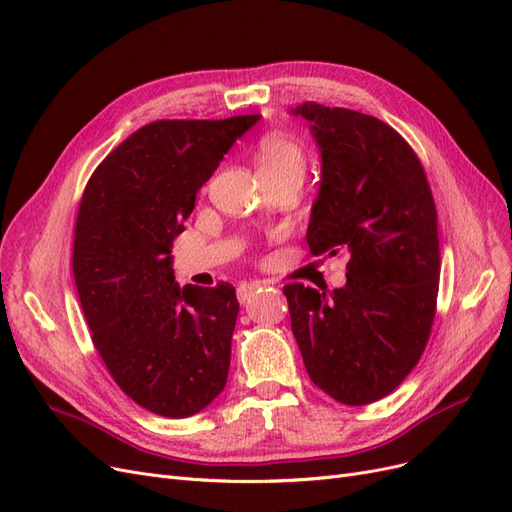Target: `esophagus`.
<instances>
[{
  "instance_id": "obj_1",
  "label": "esophagus",
  "mask_w": 512,
  "mask_h": 512,
  "mask_svg": "<svg viewBox=\"0 0 512 512\" xmlns=\"http://www.w3.org/2000/svg\"><path fill=\"white\" fill-rule=\"evenodd\" d=\"M262 286H267L265 282H245V284H241L239 288H237V297H239V301L241 303H245L247 299L252 297V294L256 292V290H260Z\"/></svg>"
}]
</instances>
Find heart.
<instances>
[{"mask_svg": "<svg viewBox=\"0 0 512 512\" xmlns=\"http://www.w3.org/2000/svg\"><path fill=\"white\" fill-rule=\"evenodd\" d=\"M305 156L301 147L286 136L271 134L258 145V173H303Z\"/></svg>", "mask_w": 512, "mask_h": 512, "instance_id": "heart-1", "label": "heart"}]
</instances>
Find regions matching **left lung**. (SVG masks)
Instances as JSON below:
<instances>
[{"label":"left lung","mask_w":512,"mask_h":512,"mask_svg":"<svg viewBox=\"0 0 512 512\" xmlns=\"http://www.w3.org/2000/svg\"><path fill=\"white\" fill-rule=\"evenodd\" d=\"M320 151V188L307 224L314 256L346 252L335 290L284 286L309 378L339 404L395 391L421 359L440 282L438 213L425 170L384 121L305 102Z\"/></svg>","instance_id":"obj_1"}]
</instances>
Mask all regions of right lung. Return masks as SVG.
I'll return each instance as SVG.
<instances>
[{"mask_svg":"<svg viewBox=\"0 0 512 512\" xmlns=\"http://www.w3.org/2000/svg\"><path fill=\"white\" fill-rule=\"evenodd\" d=\"M258 121L147 123L108 153L81 200L72 269L94 346L119 389L160 416H192L226 386L235 288H181L170 247L196 192Z\"/></svg>","mask_w":512,"mask_h":512,"instance_id":"add662e5","label":"right lung"}]
</instances>
